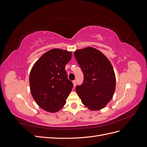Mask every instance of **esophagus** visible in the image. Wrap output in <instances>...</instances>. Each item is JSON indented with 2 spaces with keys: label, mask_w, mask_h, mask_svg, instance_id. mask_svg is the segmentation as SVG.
I'll list each match as a JSON object with an SVG mask.
<instances>
[{
  "label": "esophagus",
  "mask_w": 147,
  "mask_h": 147,
  "mask_svg": "<svg viewBox=\"0 0 147 147\" xmlns=\"http://www.w3.org/2000/svg\"><path fill=\"white\" fill-rule=\"evenodd\" d=\"M72 82H73V84H74V86L75 87L77 84V80H74Z\"/></svg>",
  "instance_id": "34e87169"
}]
</instances>
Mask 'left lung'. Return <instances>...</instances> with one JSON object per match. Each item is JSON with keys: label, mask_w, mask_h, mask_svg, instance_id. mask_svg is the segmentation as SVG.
Instances as JSON below:
<instances>
[{"label": "left lung", "mask_w": 147, "mask_h": 147, "mask_svg": "<svg viewBox=\"0 0 147 147\" xmlns=\"http://www.w3.org/2000/svg\"><path fill=\"white\" fill-rule=\"evenodd\" d=\"M74 55L84 75L82 85L75 88L82 102L91 110L104 109L116 87L112 64L103 53L90 47L76 50Z\"/></svg>", "instance_id": "obj_1"}]
</instances>
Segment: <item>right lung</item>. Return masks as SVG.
Masks as SVG:
<instances>
[{"instance_id":"right-lung-1","label":"right lung","mask_w":147,"mask_h":147,"mask_svg":"<svg viewBox=\"0 0 147 147\" xmlns=\"http://www.w3.org/2000/svg\"><path fill=\"white\" fill-rule=\"evenodd\" d=\"M71 58V51L52 49L44 53L30 70L31 94L40 107L47 112L55 113L63 108L72 90L73 83L65 70Z\"/></svg>"}]
</instances>
